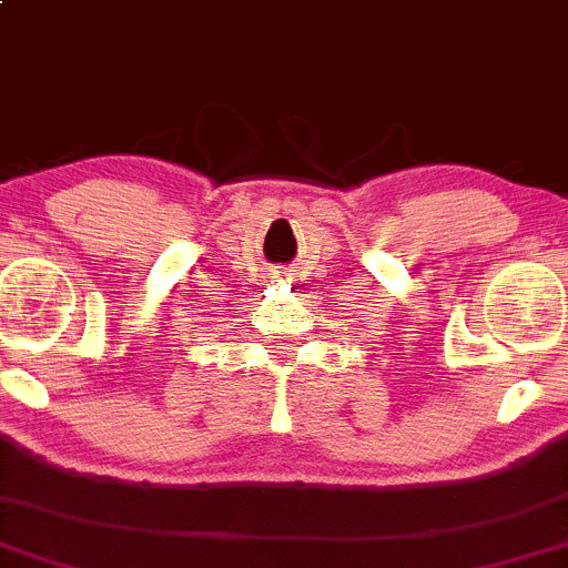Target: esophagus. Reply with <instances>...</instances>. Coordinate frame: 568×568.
I'll list each match as a JSON object with an SVG mask.
<instances>
[{"mask_svg":"<svg viewBox=\"0 0 568 568\" xmlns=\"http://www.w3.org/2000/svg\"><path fill=\"white\" fill-rule=\"evenodd\" d=\"M275 275H277V272H275Z\"/></svg>","mask_w":568,"mask_h":568,"instance_id":"34e87169","label":"esophagus"}]
</instances>
